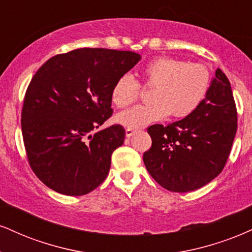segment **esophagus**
<instances>
[{"mask_svg":"<svg viewBox=\"0 0 252 252\" xmlns=\"http://www.w3.org/2000/svg\"><path fill=\"white\" fill-rule=\"evenodd\" d=\"M135 132H136L135 129H130V128H126V137H128V138L131 137V136L134 135Z\"/></svg>","mask_w":252,"mask_h":252,"instance_id":"obj_1","label":"esophagus"}]
</instances>
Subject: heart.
Segmentation results:
<instances>
[{
	"label": "heart",
	"instance_id": "1",
	"mask_svg": "<svg viewBox=\"0 0 252 252\" xmlns=\"http://www.w3.org/2000/svg\"><path fill=\"white\" fill-rule=\"evenodd\" d=\"M141 78L144 86L154 87L150 104L136 105L116 116L118 124L138 129L171 115L184 118L203 102L210 86V75L202 64H189L174 57H157L143 66ZM139 95V86L131 75H122L111 89V99L118 108L128 107Z\"/></svg>",
	"mask_w": 252,
	"mask_h": 252
}]
</instances>
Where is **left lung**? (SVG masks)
Listing matches in <instances>:
<instances>
[{"label":"left lung","mask_w":252,"mask_h":252,"mask_svg":"<svg viewBox=\"0 0 252 252\" xmlns=\"http://www.w3.org/2000/svg\"><path fill=\"white\" fill-rule=\"evenodd\" d=\"M237 131L231 86L217 69L199 107L183 120L148 128L151 148L143 162L164 189L187 192L204 187L223 170Z\"/></svg>","instance_id":"1"}]
</instances>
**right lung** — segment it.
I'll use <instances>...</instances> for the list:
<instances>
[{
	"label": "right lung",
	"instance_id": "right-lung-1",
	"mask_svg": "<svg viewBox=\"0 0 252 252\" xmlns=\"http://www.w3.org/2000/svg\"><path fill=\"white\" fill-rule=\"evenodd\" d=\"M141 60L134 51L81 48L48 60L34 75L22 109V135L32 171L54 191L82 196L109 174L123 126L92 134L113 114L111 89Z\"/></svg>",
	"mask_w": 252,
	"mask_h": 252
}]
</instances>
